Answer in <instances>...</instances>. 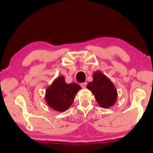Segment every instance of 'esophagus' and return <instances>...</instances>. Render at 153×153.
<instances>
[{
  "label": "esophagus",
  "instance_id": "esophagus-1",
  "mask_svg": "<svg viewBox=\"0 0 153 153\" xmlns=\"http://www.w3.org/2000/svg\"><path fill=\"white\" fill-rule=\"evenodd\" d=\"M86 85H87V83L86 82H84V83H82V84H80V86H81V87L82 88H86Z\"/></svg>",
  "mask_w": 153,
  "mask_h": 153
}]
</instances>
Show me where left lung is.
<instances>
[{
	"label": "left lung",
	"instance_id": "8db88e82",
	"mask_svg": "<svg viewBox=\"0 0 153 153\" xmlns=\"http://www.w3.org/2000/svg\"><path fill=\"white\" fill-rule=\"evenodd\" d=\"M93 81L87 84L86 88L94 94L100 107L109 108L115 105L117 97V89L109 78L101 71L93 74Z\"/></svg>",
	"mask_w": 153,
	"mask_h": 153
}]
</instances>
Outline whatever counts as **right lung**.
Segmentation results:
<instances>
[{
    "label": "right lung",
    "mask_w": 153,
    "mask_h": 153,
    "mask_svg": "<svg viewBox=\"0 0 153 153\" xmlns=\"http://www.w3.org/2000/svg\"><path fill=\"white\" fill-rule=\"evenodd\" d=\"M82 88L76 83L67 84L64 76L54 80L46 90L45 100L50 108L64 112L71 107L76 95Z\"/></svg>",
    "instance_id": "right-lung-1"
}]
</instances>
